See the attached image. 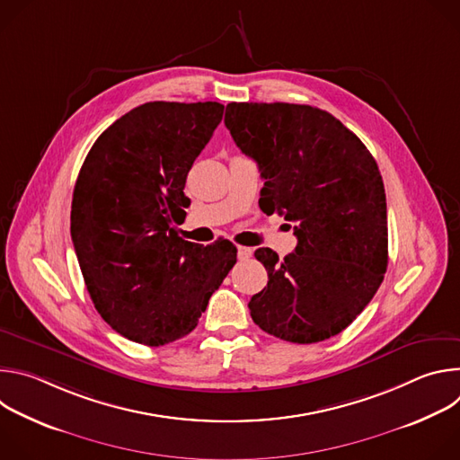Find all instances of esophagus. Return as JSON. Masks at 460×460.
<instances>
[{
    "instance_id": "esophagus-1",
    "label": "esophagus",
    "mask_w": 460,
    "mask_h": 460,
    "mask_svg": "<svg viewBox=\"0 0 460 460\" xmlns=\"http://www.w3.org/2000/svg\"><path fill=\"white\" fill-rule=\"evenodd\" d=\"M251 254H252V249H251V247L238 245V258H240V260H247V258H251Z\"/></svg>"
}]
</instances>
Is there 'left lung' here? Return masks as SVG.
Wrapping results in <instances>:
<instances>
[{
    "label": "left lung",
    "instance_id": "obj_1",
    "mask_svg": "<svg viewBox=\"0 0 460 460\" xmlns=\"http://www.w3.org/2000/svg\"><path fill=\"white\" fill-rule=\"evenodd\" d=\"M226 127L266 180L260 208L293 222L279 260L254 256L268 288L249 302L266 333L295 344L339 335L375 296L387 268V209L378 165L333 114L296 103H229Z\"/></svg>",
    "mask_w": 460,
    "mask_h": 460
}]
</instances>
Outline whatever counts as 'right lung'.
<instances>
[{"label": "right lung", "mask_w": 460, "mask_h": 460, "mask_svg": "<svg viewBox=\"0 0 460 460\" xmlns=\"http://www.w3.org/2000/svg\"><path fill=\"white\" fill-rule=\"evenodd\" d=\"M217 102H149L91 147L73 194L71 236L96 311L121 337L164 346L189 335L236 264L227 240L187 242L185 178L222 121Z\"/></svg>", "instance_id": "right-lung-1"}]
</instances>
